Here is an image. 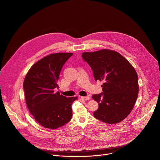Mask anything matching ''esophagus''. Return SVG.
<instances>
[{
  "label": "esophagus",
  "instance_id": "esophagus-1",
  "mask_svg": "<svg viewBox=\"0 0 160 160\" xmlns=\"http://www.w3.org/2000/svg\"><path fill=\"white\" fill-rule=\"evenodd\" d=\"M81 98L83 100H89V99H90V98L89 96H86V97L82 96V97H81Z\"/></svg>",
  "mask_w": 160,
  "mask_h": 160
}]
</instances>
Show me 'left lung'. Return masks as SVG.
I'll return each instance as SVG.
<instances>
[{"instance_id":"obj_1","label":"left lung","mask_w":160,"mask_h":160,"mask_svg":"<svg viewBox=\"0 0 160 160\" xmlns=\"http://www.w3.org/2000/svg\"><path fill=\"white\" fill-rule=\"evenodd\" d=\"M91 66L95 81H103V92L92 96L99 104L96 118L108 124L125 119L132 110L138 94L137 73L133 66L115 51L104 49L82 53Z\"/></svg>"}]
</instances>
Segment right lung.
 Returning <instances> with one entry per match:
<instances>
[{"instance_id": "add662e5", "label": "right lung", "mask_w": 160, "mask_h": 160, "mask_svg": "<svg viewBox=\"0 0 160 160\" xmlns=\"http://www.w3.org/2000/svg\"><path fill=\"white\" fill-rule=\"evenodd\" d=\"M73 54L58 53L48 55L29 69L23 82L26 104L35 120L46 128L56 129L72 117L71 105L77 97L66 98L55 92L61 70Z\"/></svg>"}]
</instances>
